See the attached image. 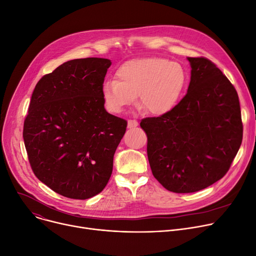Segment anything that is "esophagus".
Masks as SVG:
<instances>
[{
  "label": "esophagus",
  "mask_w": 256,
  "mask_h": 256,
  "mask_svg": "<svg viewBox=\"0 0 256 256\" xmlns=\"http://www.w3.org/2000/svg\"><path fill=\"white\" fill-rule=\"evenodd\" d=\"M138 126V122L136 120H128V128H136Z\"/></svg>",
  "instance_id": "obj_1"
}]
</instances>
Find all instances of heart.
Here are the masks:
<instances>
[{"mask_svg": "<svg viewBox=\"0 0 256 256\" xmlns=\"http://www.w3.org/2000/svg\"><path fill=\"white\" fill-rule=\"evenodd\" d=\"M188 75L180 64L162 57L133 59L116 72V81L102 86V98L109 112L120 114L134 103L155 116L171 112L186 88Z\"/></svg>", "mask_w": 256, "mask_h": 256, "instance_id": "obj_1", "label": "heart"}]
</instances>
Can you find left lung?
<instances>
[{"mask_svg": "<svg viewBox=\"0 0 256 256\" xmlns=\"http://www.w3.org/2000/svg\"><path fill=\"white\" fill-rule=\"evenodd\" d=\"M188 92L173 110L142 120L154 177L170 192H194L220 180L240 147L238 96L210 60L188 57Z\"/></svg>", "mask_w": 256, "mask_h": 256, "instance_id": "1", "label": "left lung"}]
</instances>
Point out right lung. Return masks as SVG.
<instances>
[{
	"label": "right lung",
	"instance_id": "1",
	"mask_svg": "<svg viewBox=\"0 0 256 256\" xmlns=\"http://www.w3.org/2000/svg\"><path fill=\"white\" fill-rule=\"evenodd\" d=\"M112 62L74 59L36 84L22 138L35 176L62 196L85 200L112 176L127 122L106 112L102 86Z\"/></svg>",
	"mask_w": 256,
	"mask_h": 256
}]
</instances>
